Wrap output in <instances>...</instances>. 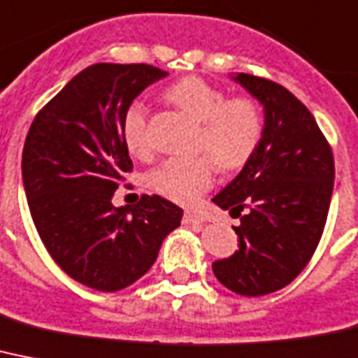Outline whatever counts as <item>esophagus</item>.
I'll return each mask as SVG.
<instances>
[{
    "label": "esophagus",
    "instance_id": "1",
    "mask_svg": "<svg viewBox=\"0 0 358 358\" xmlns=\"http://www.w3.org/2000/svg\"><path fill=\"white\" fill-rule=\"evenodd\" d=\"M204 217L200 213H194V211H185L184 215V222L185 224H200V222H204Z\"/></svg>",
    "mask_w": 358,
    "mask_h": 358
}]
</instances>
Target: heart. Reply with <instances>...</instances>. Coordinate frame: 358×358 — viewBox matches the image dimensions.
<instances>
[{
	"label": "heart",
	"mask_w": 358,
	"mask_h": 358,
	"mask_svg": "<svg viewBox=\"0 0 358 358\" xmlns=\"http://www.w3.org/2000/svg\"><path fill=\"white\" fill-rule=\"evenodd\" d=\"M165 95L200 123L199 147L209 156L165 159L147 174V185L176 204L189 206L213 185L215 164L231 171L248 162L263 136V113L254 99H228L224 90L200 77L182 78ZM147 123V104L132 101L124 110L121 132L129 152L138 158L150 154Z\"/></svg>",
	"instance_id": "1"
}]
</instances>
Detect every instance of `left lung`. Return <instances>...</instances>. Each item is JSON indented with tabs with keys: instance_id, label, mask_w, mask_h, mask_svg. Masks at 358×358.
Listing matches in <instances>:
<instances>
[{
	"instance_id": "left-lung-1",
	"label": "left lung",
	"mask_w": 358,
	"mask_h": 358,
	"mask_svg": "<svg viewBox=\"0 0 358 358\" xmlns=\"http://www.w3.org/2000/svg\"><path fill=\"white\" fill-rule=\"evenodd\" d=\"M264 112L263 136L241 173L213 202L239 217V250L213 263V274L241 296L283 289L305 268L324 234L335 162L316 119L280 84L231 75Z\"/></svg>"
}]
</instances>
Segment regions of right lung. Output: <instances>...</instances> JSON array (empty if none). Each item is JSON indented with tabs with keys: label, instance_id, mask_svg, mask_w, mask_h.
Wrapping results in <instances>:
<instances>
[{
	"label": "right lung",
	"instance_id": "1",
	"mask_svg": "<svg viewBox=\"0 0 358 358\" xmlns=\"http://www.w3.org/2000/svg\"><path fill=\"white\" fill-rule=\"evenodd\" d=\"M149 64H94L34 117L23 145L22 176L31 217L49 255L90 289L115 292L158 257L184 211L158 194L112 204L132 159L123 141L124 110L167 77Z\"/></svg>",
	"mask_w": 358,
	"mask_h": 358
}]
</instances>
